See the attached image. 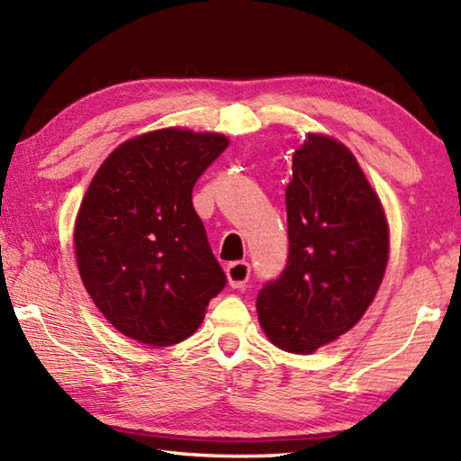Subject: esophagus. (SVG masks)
<instances>
[{
	"label": "esophagus",
	"instance_id": "esophagus-1",
	"mask_svg": "<svg viewBox=\"0 0 461 461\" xmlns=\"http://www.w3.org/2000/svg\"><path fill=\"white\" fill-rule=\"evenodd\" d=\"M225 276H228L230 285L233 289L246 287V283L249 281V276H251L249 263L248 261H233V263H230V266L225 267Z\"/></svg>",
	"mask_w": 461,
	"mask_h": 461
}]
</instances>
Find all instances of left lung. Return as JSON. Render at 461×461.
<instances>
[{"instance_id": "1", "label": "left lung", "mask_w": 461, "mask_h": 461, "mask_svg": "<svg viewBox=\"0 0 461 461\" xmlns=\"http://www.w3.org/2000/svg\"><path fill=\"white\" fill-rule=\"evenodd\" d=\"M291 170L289 261L261 289L258 317L271 345L311 355L355 327L375 301L390 230L376 190L335 136L309 132Z\"/></svg>"}]
</instances>
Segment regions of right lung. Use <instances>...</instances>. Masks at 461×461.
Masks as SVG:
<instances>
[{"instance_id":"1","label":"right lung","mask_w":461,"mask_h":461,"mask_svg":"<svg viewBox=\"0 0 461 461\" xmlns=\"http://www.w3.org/2000/svg\"><path fill=\"white\" fill-rule=\"evenodd\" d=\"M228 144L220 132L150 131L116 146L93 176L75 218V259L96 309L124 337L176 345L223 289L192 190Z\"/></svg>"}]
</instances>
